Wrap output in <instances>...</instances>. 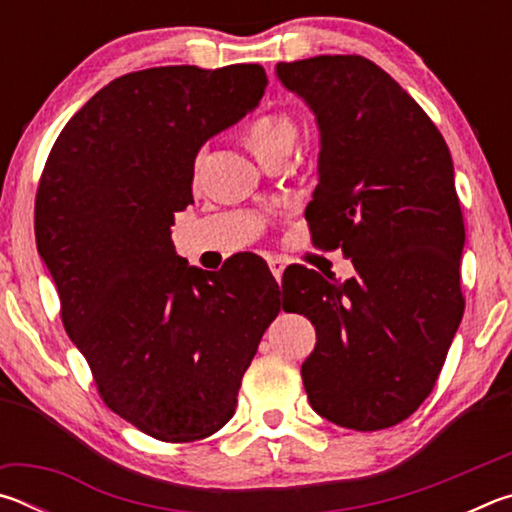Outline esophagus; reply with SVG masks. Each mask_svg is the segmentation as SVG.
<instances>
[{"instance_id":"34e87169","label":"esophagus","mask_w":512,"mask_h":512,"mask_svg":"<svg viewBox=\"0 0 512 512\" xmlns=\"http://www.w3.org/2000/svg\"><path fill=\"white\" fill-rule=\"evenodd\" d=\"M268 268H271V273L275 275V280L280 282L284 268H287V262H284V259H280V257H273V259H268Z\"/></svg>"}]
</instances>
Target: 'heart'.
Wrapping results in <instances>:
<instances>
[{
	"label": "heart",
	"mask_w": 512,
	"mask_h": 512,
	"mask_svg": "<svg viewBox=\"0 0 512 512\" xmlns=\"http://www.w3.org/2000/svg\"><path fill=\"white\" fill-rule=\"evenodd\" d=\"M298 135L300 126L296 117L284 110H268L250 121L241 140L259 162L266 164L275 158H289Z\"/></svg>",
	"instance_id": "obj_1"
}]
</instances>
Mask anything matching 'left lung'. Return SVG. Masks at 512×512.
<instances>
[{"label": "left lung", "instance_id": "8db88e82", "mask_svg": "<svg viewBox=\"0 0 512 512\" xmlns=\"http://www.w3.org/2000/svg\"><path fill=\"white\" fill-rule=\"evenodd\" d=\"M275 72L320 128L311 237L357 271L345 282L305 266L284 277V311L316 327L302 384L311 409L339 427H393L433 391L465 309L452 155L427 112L368 58L316 56Z\"/></svg>", "mask_w": 512, "mask_h": 512}]
</instances>
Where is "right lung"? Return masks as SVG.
Returning <instances> with one entry per match:
<instances>
[{"mask_svg":"<svg viewBox=\"0 0 512 512\" xmlns=\"http://www.w3.org/2000/svg\"><path fill=\"white\" fill-rule=\"evenodd\" d=\"M262 65L151 67L101 88L67 121L40 176L36 241L65 332L108 409L162 443L232 418L244 372L280 314L262 257L219 273L176 255L194 160L253 110Z\"/></svg>","mask_w":512,"mask_h":512,"instance_id":"right-lung-1","label":"right lung"}]
</instances>
